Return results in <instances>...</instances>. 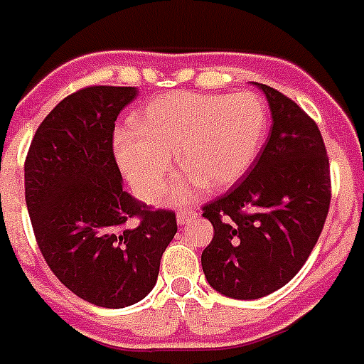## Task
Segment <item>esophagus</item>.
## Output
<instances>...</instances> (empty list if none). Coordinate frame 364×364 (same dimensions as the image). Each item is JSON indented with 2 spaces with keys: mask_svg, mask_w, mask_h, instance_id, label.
<instances>
[{
  "mask_svg": "<svg viewBox=\"0 0 364 364\" xmlns=\"http://www.w3.org/2000/svg\"><path fill=\"white\" fill-rule=\"evenodd\" d=\"M198 213L196 209H192V208H185V209H179L177 211V224H188L192 220V218L196 217Z\"/></svg>",
  "mask_w": 364,
  "mask_h": 364,
  "instance_id": "34e87169",
  "label": "esophagus"
}]
</instances>
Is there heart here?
<instances>
[{
	"instance_id": "b5f03b06",
	"label": "heart",
	"mask_w": 364,
	"mask_h": 364,
	"mask_svg": "<svg viewBox=\"0 0 364 364\" xmlns=\"http://www.w3.org/2000/svg\"><path fill=\"white\" fill-rule=\"evenodd\" d=\"M132 131L115 134V155L134 191L155 200L172 170L187 176L172 187L176 202L205 191H224L247 173L267 132V112L254 93H166L147 102L131 121Z\"/></svg>"
}]
</instances>
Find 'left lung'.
I'll return each mask as SVG.
<instances>
[{
    "instance_id": "left-lung-1",
    "label": "left lung",
    "mask_w": 364,
    "mask_h": 364,
    "mask_svg": "<svg viewBox=\"0 0 364 364\" xmlns=\"http://www.w3.org/2000/svg\"><path fill=\"white\" fill-rule=\"evenodd\" d=\"M273 127L249 173L203 205L215 235L202 252L205 279L232 299H259L305 265L331 203L327 149L316 121L291 99L258 84Z\"/></svg>"
}]
</instances>
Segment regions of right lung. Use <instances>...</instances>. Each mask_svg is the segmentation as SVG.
Listing matches in <instances>:
<instances>
[{"label": "right lung", "instance_id": "add662e5", "mask_svg": "<svg viewBox=\"0 0 364 364\" xmlns=\"http://www.w3.org/2000/svg\"><path fill=\"white\" fill-rule=\"evenodd\" d=\"M136 95V87L91 85L65 97L38 125L23 164L43 258L61 284L105 309L134 305L151 291L177 232L176 213L123 191L114 129Z\"/></svg>", "mask_w": 364, "mask_h": 364}]
</instances>
